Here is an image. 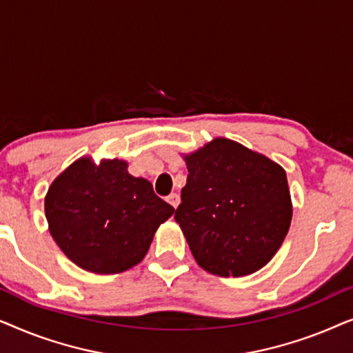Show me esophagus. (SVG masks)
Segmentation results:
<instances>
[{
    "label": "esophagus",
    "mask_w": 353,
    "mask_h": 353,
    "mask_svg": "<svg viewBox=\"0 0 353 353\" xmlns=\"http://www.w3.org/2000/svg\"><path fill=\"white\" fill-rule=\"evenodd\" d=\"M167 202H168V204H170L172 207H175V209H176L178 204H180V196H178L176 192H172V194L167 197Z\"/></svg>",
    "instance_id": "obj_1"
}]
</instances>
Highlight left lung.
Segmentation results:
<instances>
[{"instance_id":"1","label":"left lung","mask_w":353,"mask_h":353,"mask_svg":"<svg viewBox=\"0 0 353 353\" xmlns=\"http://www.w3.org/2000/svg\"><path fill=\"white\" fill-rule=\"evenodd\" d=\"M183 157L190 173L175 220L197 265L225 278L265 267L291 226L284 168L226 138Z\"/></svg>"}]
</instances>
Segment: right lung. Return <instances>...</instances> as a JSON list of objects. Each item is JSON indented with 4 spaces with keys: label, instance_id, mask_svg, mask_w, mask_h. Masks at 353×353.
Here are the masks:
<instances>
[{
    "label": "right lung",
    "instance_id": "obj_1",
    "mask_svg": "<svg viewBox=\"0 0 353 353\" xmlns=\"http://www.w3.org/2000/svg\"><path fill=\"white\" fill-rule=\"evenodd\" d=\"M128 163L81 157L51 183L45 197L50 233L62 252L91 273L114 274L148 254L154 233L175 209Z\"/></svg>",
    "mask_w": 353,
    "mask_h": 353
}]
</instances>
